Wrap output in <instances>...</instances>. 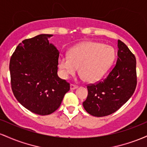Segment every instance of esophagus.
I'll use <instances>...</instances> for the list:
<instances>
[{
  "label": "esophagus",
  "instance_id": "1",
  "mask_svg": "<svg viewBox=\"0 0 147 147\" xmlns=\"http://www.w3.org/2000/svg\"><path fill=\"white\" fill-rule=\"evenodd\" d=\"M78 86L75 85V84H70V90H75V89L77 88Z\"/></svg>",
  "mask_w": 147,
  "mask_h": 147
}]
</instances>
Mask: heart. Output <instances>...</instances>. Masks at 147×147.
Segmentation results:
<instances>
[{"label": "heart", "instance_id": "obj_1", "mask_svg": "<svg viewBox=\"0 0 147 147\" xmlns=\"http://www.w3.org/2000/svg\"><path fill=\"white\" fill-rule=\"evenodd\" d=\"M114 59L112 47L98 42L86 41L72 48L68 55H61L58 65L64 78L74 75L79 68V73L86 82H94L104 75Z\"/></svg>", "mask_w": 147, "mask_h": 147}]
</instances>
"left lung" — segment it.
Returning <instances> with one entry per match:
<instances>
[{"mask_svg": "<svg viewBox=\"0 0 147 147\" xmlns=\"http://www.w3.org/2000/svg\"><path fill=\"white\" fill-rule=\"evenodd\" d=\"M115 65L104 80L87 86L83 102L86 112L95 117L107 116L117 111L133 95L137 85L136 57L118 40Z\"/></svg>", "mask_w": 147, "mask_h": 147, "instance_id": "left-lung-1", "label": "left lung"}]
</instances>
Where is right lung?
<instances>
[{
    "label": "right lung",
    "mask_w": 147,
    "mask_h": 147,
    "mask_svg": "<svg viewBox=\"0 0 147 147\" xmlns=\"http://www.w3.org/2000/svg\"><path fill=\"white\" fill-rule=\"evenodd\" d=\"M39 34L19 43L9 62L11 90L18 102L34 113L47 115L59 107L70 84L57 75L59 52Z\"/></svg>",
    "instance_id": "1"
}]
</instances>
